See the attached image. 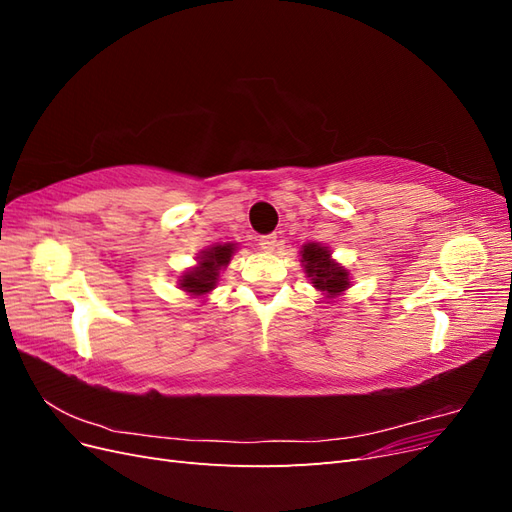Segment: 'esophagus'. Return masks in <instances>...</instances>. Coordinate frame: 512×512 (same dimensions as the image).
<instances>
[{"label":"esophagus","mask_w":512,"mask_h":512,"mask_svg":"<svg viewBox=\"0 0 512 512\" xmlns=\"http://www.w3.org/2000/svg\"><path fill=\"white\" fill-rule=\"evenodd\" d=\"M258 245H260L262 252H273L275 247H277V237H275V235L260 237V239H258Z\"/></svg>","instance_id":"1"}]
</instances>
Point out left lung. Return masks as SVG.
<instances>
[{
  "label": "left lung",
  "mask_w": 512,
  "mask_h": 512,
  "mask_svg": "<svg viewBox=\"0 0 512 512\" xmlns=\"http://www.w3.org/2000/svg\"><path fill=\"white\" fill-rule=\"evenodd\" d=\"M301 262L312 284L327 297H337L346 288H350L348 271L331 258V250L320 243H307L301 250Z\"/></svg>",
  "instance_id": "8db88e82"
}]
</instances>
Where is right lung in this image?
Segmentation results:
<instances>
[{"mask_svg": "<svg viewBox=\"0 0 512 512\" xmlns=\"http://www.w3.org/2000/svg\"><path fill=\"white\" fill-rule=\"evenodd\" d=\"M232 254H235V243H218L200 252L198 265L181 275L179 288L190 292L192 297H203V294L211 292L215 284H218L220 271L228 265Z\"/></svg>", "mask_w": 512, "mask_h": 512, "instance_id": "obj_1", "label": "right lung"}]
</instances>
